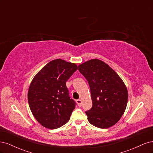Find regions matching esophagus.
Returning a JSON list of instances; mask_svg holds the SVG:
<instances>
[{
  "label": "esophagus",
  "mask_w": 153,
  "mask_h": 153,
  "mask_svg": "<svg viewBox=\"0 0 153 153\" xmlns=\"http://www.w3.org/2000/svg\"><path fill=\"white\" fill-rule=\"evenodd\" d=\"M76 103H77L78 106H82V100L80 99L77 100H76Z\"/></svg>",
  "instance_id": "34e87169"
}]
</instances>
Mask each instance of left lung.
Segmentation results:
<instances>
[{
    "label": "left lung",
    "instance_id": "8db88e82",
    "mask_svg": "<svg viewBox=\"0 0 153 153\" xmlns=\"http://www.w3.org/2000/svg\"><path fill=\"white\" fill-rule=\"evenodd\" d=\"M91 89L92 108L85 112L89 122L100 128L116 124L126 110L128 92L117 73L101 60H89L78 66Z\"/></svg>",
    "mask_w": 153,
    "mask_h": 153
}]
</instances>
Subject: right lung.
<instances>
[{
    "label": "right lung",
    "mask_w": 153,
    "mask_h": 153,
    "mask_svg": "<svg viewBox=\"0 0 153 153\" xmlns=\"http://www.w3.org/2000/svg\"><path fill=\"white\" fill-rule=\"evenodd\" d=\"M77 69L75 63L57 59L46 64L33 78L28 102L32 115L43 126L56 129L70 119L75 102L69 98L66 82Z\"/></svg>",
    "instance_id": "right-lung-1"
}]
</instances>
